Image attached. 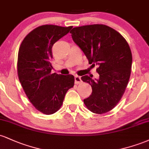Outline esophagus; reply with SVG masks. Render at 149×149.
Wrapping results in <instances>:
<instances>
[{"label":"esophagus","instance_id":"34e87169","mask_svg":"<svg viewBox=\"0 0 149 149\" xmlns=\"http://www.w3.org/2000/svg\"><path fill=\"white\" fill-rule=\"evenodd\" d=\"M74 78H75V83H76V84H79V83H82L81 78H80V76H75Z\"/></svg>","mask_w":149,"mask_h":149}]
</instances>
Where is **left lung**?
Here are the masks:
<instances>
[{
    "label": "left lung",
    "instance_id": "left-lung-1",
    "mask_svg": "<svg viewBox=\"0 0 149 149\" xmlns=\"http://www.w3.org/2000/svg\"><path fill=\"white\" fill-rule=\"evenodd\" d=\"M70 33L89 64L98 66V78L81 77L92 89L84 104L95 113L110 111L120 100L130 77L132 56L127 42L118 32L103 24L75 27Z\"/></svg>",
    "mask_w": 149,
    "mask_h": 149
}]
</instances>
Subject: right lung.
I'll return each mask as SVG.
<instances>
[{"label": "right lung", "instance_id": "right-lung-1", "mask_svg": "<svg viewBox=\"0 0 149 149\" xmlns=\"http://www.w3.org/2000/svg\"><path fill=\"white\" fill-rule=\"evenodd\" d=\"M73 26L42 25L24 38L18 52L17 73L26 95L42 113L52 114L63 104L65 95L74 85V76L51 73L52 46Z\"/></svg>", "mask_w": 149, "mask_h": 149}]
</instances>
